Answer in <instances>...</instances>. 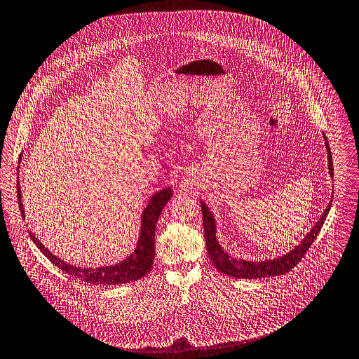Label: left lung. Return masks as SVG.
<instances>
[{"instance_id": "left-lung-1", "label": "left lung", "mask_w": 359, "mask_h": 359, "mask_svg": "<svg viewBox=\"0 0 359 359\" xmlns=\"http://www.w3.org/2000/svg\"><path fill=\"white\" fill-rule=\"evenodd\" d=\"M325 138V145H326V152H327V165H329V173L332 177H334V170H333V158L330 152V147L327 142L326 135L323 134ZM333 201V198H332ZM332 201L320 215V219L313 225V228L308 232V235L301 241L299 245H297L292 250L287 252L283 256L274 257V259H266V260H245V259H236L232 257L218 242L217 239V221L210 211L208 205L204 201H200L201 204V211H203V224H204V236H205V245H207V252L208 256L211 257L215 269H218L221 273L236 277V278H246V280H257V278H264V277H271V276H283L290 273L298 263L299 260L305 256L316 236L319 235L329 211L332 208Z\"/></svg>"}]
</instances>
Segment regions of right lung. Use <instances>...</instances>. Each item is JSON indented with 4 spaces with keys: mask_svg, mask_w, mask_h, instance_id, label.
I'll list each match as a JSON object with an SVG mask.
<instances>
[{
    "mask_svg": "<svg viewBox=\"0 0 359 359\" xmlns=\"http://www.w3.org/2000/svg\"><path fill=\"white\" fill-rule=\"evenodd\" d=\"M22 156V155H20ZM22 159H19L20 162ZM19 170V166H18ZM19 175V173H16ZM16 194H18V204L19 210L22 214V218H25V210L22 204V191H20V184H19V176L16 177ZM172 189L165 187L148 200L147 207L144 208L141 214V228H140V235H138V242L134 249V252L127 256L123 262L110 264V266H100V267H79L69 264L60 257L54 256L41 242L27 231L30 239L33 243L37 246V249L60 270L71 276L72 278H78L86 284H93V285H120V284H127L137 281L142 278L145 274L151 271L154 259H155V228L158 218L163 210V207L168 204V201L172 198Z\"/></svg>",
    "mask_w": 359,
    "mask_h": 359,
    "instance_id": "1",
    "label": "right lung"
}]
</instances>
